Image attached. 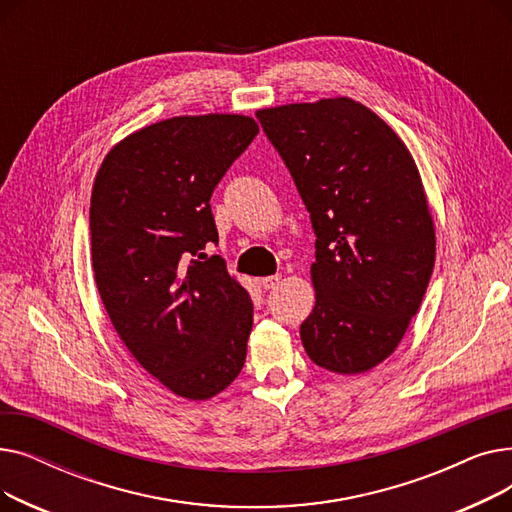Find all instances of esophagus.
Returning <instances> with one entry per match:
<instances>
[{"label": "esophagus", "instance_id": "1", "mask_svg": "<svg viewBox=\"0 0 512 512\" xmlns=\"http://www.w3.org/2000/svg\"><path fill=\"white\" fill-rule=\"evenodd\" d=\"M280 280H282L280 274H276V276H265V278H261V286H263L265 290H272V288H276V286L280 284Z\"/></svg>", "mask_w": 512, "mask_h": 512}]
</instances>
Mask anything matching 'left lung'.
Returning a JSON list of instances; mask_svg holds the SVG:
<instances>
[{"label": "left lung", "instance_id": "8db88e82", "mask_svg": "<svg viewBox=\"0 0 512 512\" xmlns=\"http://www.w3.org/2000/svg\"><path fill=\"white\" fill-rule=\"evenodd\" d=\"M257 120L317 236L305 351L334 373L369 371L394 353L434 272L436 232L415 161L348 97L267 107Z\"/></svg>", "mask_w": 512, "mask_h": 512}]
</instances>
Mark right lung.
<instances>
[{
  "mask_svg": "<svg viewBox=\"0 0 512 512\" xmlns=\"http://www.w3.org/2000/svg\"><path fill=\"white\" fill-rule=\"evenodd\" d=\"M249 116H178L105 155L91 193V255L107 315L132 357L174 394L207 400L245 365L249 292L226 272L209 199L257 137Z\"/></svg>",
  "mask_w": 512,
  "mask_h": 512,
  "instance_id": "1",
  "label": "right lung"
}]
</instances>
